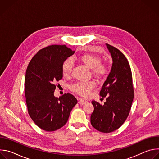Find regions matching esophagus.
<instances>
[{
  "label": "esophagus",
  "instance_id": "esophagus-1",
  "mask_svg": "<svg viewBox=\"0 0 159 159\" xmlns=\"http://www.w3.org/2000/svg\"><path fill=\"white\" fill-rule=\"evenodd\" d=\"M87 102V101L84 99H78V103L80 105H84Z\"/></svg>",
  "mask_w": 159,
  "mask_h": 159
}]
</instances>
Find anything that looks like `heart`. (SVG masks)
I'll use <instances>...</instances> for the list:
<instances>
[{"label":"heart","mask_w":159,"mask_h":159,"mask_svg":"<svg viewBox=\"0 0 159 159\" xmlns=\"http://www.w3.org/2000/svg\"><path fill=\"white\" fill-rule=\"evenodd\" d=\"M82 63L89 69H92L93 74L97 77H102L106 72L107 69L105 65L101 63V58L97 55L93 53H85L79 58ZM73 60L69 58L66 59L62 64L63 74L65 75H69L72 70ZM96 84L94 81L87 82H77L71 85L70 89L73 92L83 96H87L94 88Z\"/></svg>","instance_id":"b5f03b06"}]
</instances>
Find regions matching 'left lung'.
Returning a JSON list of instances; mask_svg holds the SVG:
<instances>
[{
  "instance_id": "8db88e82",
  "label": "left lung",
  "mask_w": 159,
  "mask_h": 159,
  "mask_svg": "<svg viewBox=\"0 0 159 159\" xmlns=\"http://www.w3.org/2000/svg\"><path fill=\"white\" fill-rule=\"evenodd\" d=\"M112 60L111 71L103 84L100 96L106 98L103 105L93 101L94 111L90 123L97 130L110 133L126 120L134 98L132 74L125 56L116 48L106 44Z\"/></svg>"
}]
</instances>
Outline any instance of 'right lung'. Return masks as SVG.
<instances>
[{
  "instance_id": "add662e5",
  "label": "right lung",
  "mask_w": 159,
  "mask_h": 159,
  "mask_svg": "<svg viewBox=\"0 0 159 159\" xmlns=\"http://www.w3.org/2000/svg\"><path fill=\"white\" fill-rule=\"evenodd\" d=\"M74 53L65 45H51L38 51L28 66L25 90L28 113L44 131H53L63 126L77 103L69 93L60 98L54 96L55 82L63 77L62 64Z\"/></svg>"
}]
</instances>
